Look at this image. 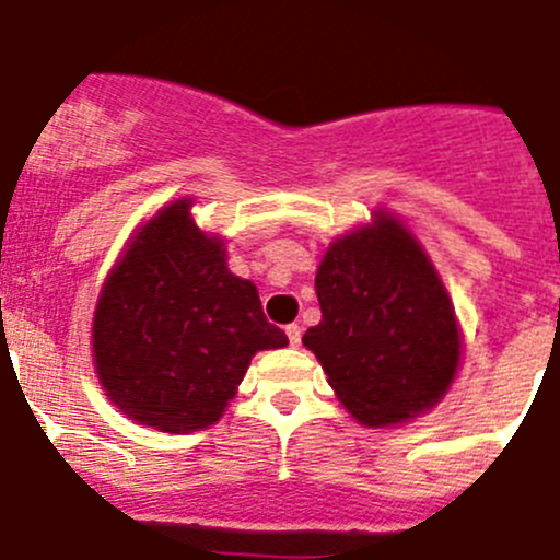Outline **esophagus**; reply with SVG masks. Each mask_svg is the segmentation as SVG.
Here are the masks:
<instances>
[{"label": "esophagus", "instance_id": "34e87169", "mask_svg": "<svg viewBox=\"0 0 560 560\" xmlns=\"http://www.w3.org/2000/svg\"><path fill=\"white\" fill-rule=\"evenodd\" d=\"M284 330H287V336H290V345H292V347L301 345V336H303V328H301V325L292 323V325H287Z\"/></svg>", "mask_w": 560, "mask_h": 560}]
</instances>
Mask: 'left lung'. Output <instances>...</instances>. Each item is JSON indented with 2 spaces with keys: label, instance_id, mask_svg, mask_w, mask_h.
Returning <instances> with one entry per match:
<instances>
[{
  "label": "left lung",
  "instance_id": "8db88e82",
  "mask_svg": "<svg viewBox=\"0 0 560 560\" xmlns=\"http://www.w3.org/2000/svg\"><path fill=\"white\" fill-rule=\"evenodd\" d=\"M319 325L303 345L366 427L418 416L446 394L459 361L454 306L416 237L388 215L339 237L314 279Z\"/></svg>",
  "mask_w": 560,
  "mask_h": 560
}]
</instances>
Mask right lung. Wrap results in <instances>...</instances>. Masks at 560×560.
<instances>
[{
  "instance_id": "1",
  "label": "right lung",
  "mask_w": 560,
  "mask_h": 560,
  "mask_svg": "<svg viewBox=\"0 0 560 560\" xmlns=\"http://www.w3.org/2000/svg\"><path fill=\"white\" fill-rule=\"evenodd\" d=\"M191 199L159 210L108 276L92 323L106 396L139 424H215L257 350L287 345L257 287L230 273L221 241L199 232Z\"/></svg>"
}]
</instances>
